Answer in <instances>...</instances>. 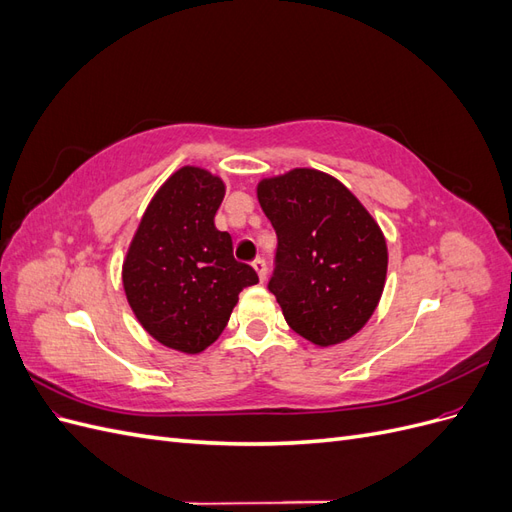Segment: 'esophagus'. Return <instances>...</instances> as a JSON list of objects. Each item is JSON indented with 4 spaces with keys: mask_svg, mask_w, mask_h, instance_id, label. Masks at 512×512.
<instances>
[{
    "mask_svg": "<svg viewBox=\"0 0 512 512\" xmlns=\"http://www.w3.org/2000/svg\"><path fill=\"white\" fill-rule=\"evenodd\" d=\"M252 267L256 269V273H258V277H260V282H265V280H267V262L262 260V258H256V260L252 262Z\"/></svg>",
    "mask_w": 512,
    "mask_h": 512,
    "instance_id": "1",
    "label": "esophagus"
}]
</instances>
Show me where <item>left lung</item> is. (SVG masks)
<instances>
[{"mask_svg":"<svg viewBox=\"0 0 512 512\" xmlns=\"http://www.w3.org/2000/svg\"><path fill=\"white\" fill-rule=\"evenodd\" d=\"M277 232L269 290L288 327L318 348L346 342L374 316L386 284L384 232L346 185L316 168H292L256 185Z\"/></svg>","mask_w":512,"mask_h":512,"instance_id":"8db88e82","label":"left lung"}]
</instances>
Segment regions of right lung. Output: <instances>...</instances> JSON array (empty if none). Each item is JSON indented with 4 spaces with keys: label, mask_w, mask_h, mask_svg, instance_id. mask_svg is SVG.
Wrapping results in <instances>:
<instances>
[{
    "label": "right lung",
    "mask_w": 512,
    "mask_h": 512,
    "mask_svg": "<svg viewBox=\"0 0 512 512\" xmlns=\"http://www.w3.org/2000/svg\"><path fill=\"white\" fill-rule=\"evenodd\" d=\"M226 194L222 177L181 166L153 194L123 258L121 282L141 327L183 354L207 350L226 329L239 292L258 284L215 228Z\"/></svg>",
    "instance_id": "1"
}]
</instances>
